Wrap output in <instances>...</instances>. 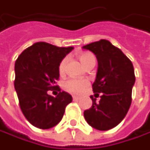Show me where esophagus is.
Wrapping results in <instances>:
<instances>
[{"label":"esophagus","instance_id":"1","mask_svg":"<svg viewBox=\"0 0 150 150\" xmlns=\"http://www.w3.org/2000/svg\"><path fill=\"white\" fill-rule=\"evenodd\" d=\"M72 98H73V100L74 101H77V100H79V99H80V98H79V97H78V96H73V97H72Z\"/></svg>","mask_w":150,"mask_h":150}]
</instances>
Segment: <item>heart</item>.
Wrapping results in <instances>:
<instances>
[{
  "instance_id": "1",
  "label": "heart",
  "mask_w": 150,
  "mask_h": 150,
  "mask_svg": "<svg viewBox=\"0 0 150 150\" xmlns=\"http://www.w3.org/2000/svg\"><path fill=\"white\" fill-rule=\"evenodd\" d=\"M78 59L84 67H87L92 62H95V57L91 52H82L78 55ZM66 66V59L62 60L58 67V71L60 74H62L65 71ZM88 85L87 80H81V79H69L64 83V88L72 93H80Z\"/></svg>"
}]
</instances>
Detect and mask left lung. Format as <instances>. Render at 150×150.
<instances>
[{"label":"left lung","mask_w":150,"mask_h":150,"mask_svg":"<svg viewBox=\"0 0 150 150\" xmlns=\"http://www.w3.org/2000/svg\"><path fill=\"white\" fill-rule=\"evenodd\" d=\"M97 57L98 71L93 91L100 100L90 96L93 105L83 112L91 127L98 130L111 129L126 116L132 101V88L135 83L134 69L131 61L108 40L85 45ZM94 94V96H95Z\"/></svg>","instance_id":"left-lung-1"}]
</instances>
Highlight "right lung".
Returning a JSON list of instances; mask_svg holds the SVG:
<instances>
[{"label": "right lung", "instance_id": "obj_1", "mask_svg": "<svg viewBox=\"0 0 150 150\" xmlns=\"http://www.w3.org/2000/svg\"><path fill=\"white\" fill-rule=\"evenodd\" d=\"M72 50V47H58L41 42L24 50L16 61L14 86L20 108L29 123L38 129L56 126L72 101L64 91L56 97L48 94L58 87L55 83L59 78V64Z\"/></svg>", "mask_w": 150, "mask_h": 150}]
</instances>
